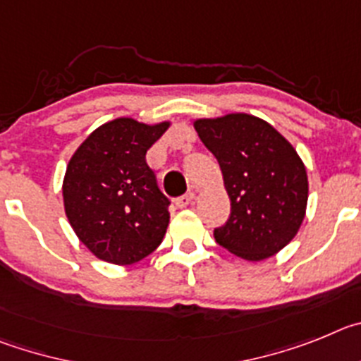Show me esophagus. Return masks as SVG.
Listing matches in <instances>:
<instances>
[{"label":"esophagus","mask_w":361,"mask_h":361,"mask_svg":"<svg viewBox=\"0 0 361 361\" xmlns=\"http://www.w3.org/2000/svg\"><path fill=\"white\" fill-rule=\"evenodd\" d=\"M192 200H194V194L188 192V194H185V196L176 197V201H174V203H176L178 209H185V207H188V204L192 203Z\"/></svg>","instance_id":"34e87169"}]
</instances>
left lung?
<instances>
[{"mask_svg":"<svg viewBox=\"0 0 361 361\" xmlns=\"http://www.w3.org/2000/svg\"><path fill=\"white\" fill-rule=\"evenodd\" d=\"M217 158L230 217L214 230L217 245L246 261H262L297 235L307 204V174L293 145L275 128L246 113L194 122Z\"/></svg>","mask_w":361,"mask_h":361,"instance_id":"obj_1","label":"left lung"}]
</instances>
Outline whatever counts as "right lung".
Wrapping results in <instances>:
<instances>
[{
    "instance_id": "add662e5",
    "label": "right lung",
    "mask_w": 361,
    "mask_h": 361,
    "mask_svg": "<svg viewBox=\"0 0 361 361\" xmlns=\"http://www.w3.org/2000/svg\"><path fill=\"white\" fill-rule=\"evenodd\" d=\"M169 122L116 118L80 144L66 167L64 210L87 250L113 264H135L160 246L169 226V197L145 152Z\"/></svg>"
}]
</instances>
